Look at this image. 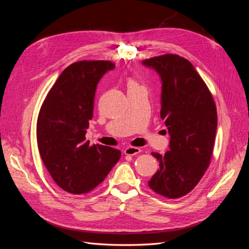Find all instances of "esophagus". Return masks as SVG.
Here are the masks:
<instances>
[{"mask_svg":"<svg viewBox=\"0 0 249 249\" xmlns=\"http://www.w3.org/2000/svg\"><path fill=\"white\" fill-rule=\"evenodd\" d=\"M140 152H141V149H140L139 147H133V146L126 147V148L124 150V155H126V156H134V155L139 154Z\"/></svg>","mask_w":249,"mask_h":249,"instance_id":"esophagus-1","label":"esophagus"}]
</instances>
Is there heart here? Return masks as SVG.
Masks as SVG:
<instances>
[{
    "label": "heart",
    "instance_id": "1",
    "mask_svg": "<svg viewBox=\"0 0 249 249\" xmlns=\"http://www.w3.org/2000/svg\"><path fill=\"white\" fill-rule=\"evenodd\" d=\"M139 85L137 84L136 82L135 81H133V80H130L129 82H127V87H129V89H131V88H135V87H138Z\"/></svg>",
    "mask_w": 249,
    "mask_h": 249
}]
</instances>
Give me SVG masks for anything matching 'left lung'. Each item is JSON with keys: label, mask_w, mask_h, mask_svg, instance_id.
Segmentation results:
<instances>
[{"label": "left lung", "mask_w": 249, "mask_h": 249, "mask_svg": "<svg viewBox=\"0 0 249 249\" xmlns=\"http://www.w3.org/2000/svg\"><path fill=\"white\" fill-rule=\"evenodd\" d=\"M162 81L161 118L170 135L169 150L152 153L160 168L148 180L156 193L178 198L198 184L212 157L217 110L213 96L194 66L178 55L143 60Z\"/></svg>", "instance_id": "1"}]
</instances>
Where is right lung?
<instances>
[{
  "instance_id": "1",
  "label": "right lung",
  "mask_w": 249,
  "mask_h": 249,
  "mask_svg": "<svg viewBox=\"0 0 249 249\" xmlns=\"http://www.w3.org/2000/svg\"><path fill=\"white\" fill-rule=\"evenodd\" d=\"M115 64L79 61L67 66L49 91L37 119V144L44 166L66 192L84 194L100 185L120 159V150L89 145L97 83Z\"/></svg>"
}]
</instances>
